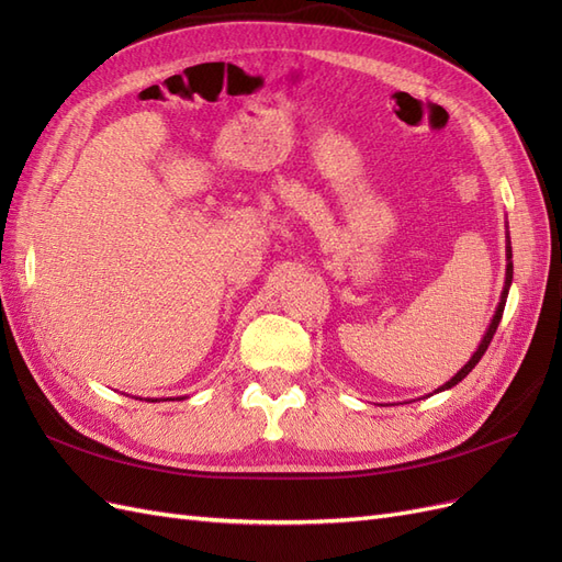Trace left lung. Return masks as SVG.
I'll list each match as a JSON object with an SVG mask.
<instances>
[{
    "mask_svg": "<svg viewBox=\"0 0 562 562\" xmlns=\"http://www.w3.org/2000/svg\"><path fill=\"white\" fill-rule=\"evenodd\" d=\"M512 281H514V262H512V241H508V236H506V281H504V291H502V300H499V304H497V312H495V316H492V323H490V328H487V333L483 335V339H481V345H479V349L473 351V356L469 359V363L457 372V375L450 380V382H446L443 386L440 389H436V391H446V389H452L454 384H459L462 382L469 372L475 368V363H479L481 359H483V353L487 351V347H490V342H492V337H495V333H497V326H499V321H502V314H504V304H506V297H508V288H512Z\"/></svg>",
    "mask_w": 562,
    "mask_h": 562,
    "instance_id": "1",
    "label": "left lung"
}]
</instances>
